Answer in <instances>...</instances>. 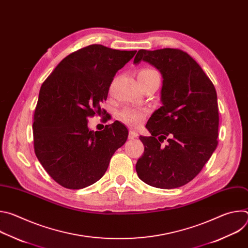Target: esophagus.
<instances>
[{
    "label": "esophagus",
    "instance_id": "esophagus-1",
    "mask_svg": "<svg viewBox=\"0 0 248 248\" xmlns=\"http://www.w3.org/2000/svg\"><path fill=\"white\" fill-rule=\"evenodd\" d=\"M138 137V133L134 130H129V133H128V138L129 139H134V138H137Z\"/></svg>",
    "mask_w": 248,
    "mask_h": 248
}]
</instances>
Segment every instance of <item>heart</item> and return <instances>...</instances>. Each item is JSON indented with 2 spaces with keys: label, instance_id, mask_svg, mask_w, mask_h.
<instances>
[{
  "label": "heart",
  "instance_id": "b5f03b06",
  "mask_svg": "<svg viewBox=\"0 0 248 248\" xmlns=\"http://www.w3.org/2000/svg\"><path fill=\"white\" fill-rule=\"evenodd\" d=\"M154 76H159V74L152 68H143L138 74V78H150ZM146 115L147 111L144 109L125 108L120 113V119L127 125L137 127L143 123Z\"/></svg>",
  "mask_w": 248,
  "mask_h": 248
}]
</instances>
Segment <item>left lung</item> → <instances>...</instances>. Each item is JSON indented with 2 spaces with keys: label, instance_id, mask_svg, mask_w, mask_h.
Instances as JSON below:
<instances>
[{
  "label": "left lung",
  "instance_id": "left-lung-1",
  "mask_svg": "<svg viewBox=\"0 0 248 248\" xmlns=\"http://www.w3.org/2000/svg\"><path fill=\"white\" fill-rule=\"evenodd\" d=\"M141 61L162 75V106L147 122L151 136L139 137L145 148L136 172L151 186L180 187L200 172L218 145L217 93L200 65L182 50H139L133 63Z\"/></svg>",
  "mask_w": 248,
  "mask_h": 248
}]
</instances>
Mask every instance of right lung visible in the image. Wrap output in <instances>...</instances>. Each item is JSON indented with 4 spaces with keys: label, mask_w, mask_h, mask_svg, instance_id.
I'll list each match as a JSON object with an SVG mask.
<instances>
[{
    "label": "right lung",
    "mask_w": 248,
    "mask_h": 248,
    "mask_svg": "<svg viewBox=\"0 0 248 248\" xmlns=\"http://www.w3.org/2000/svg\"><path fill=\"white\" fill-rule=\"evenodd\" d=\"M135 53L89 45L65 57L42 84L34 113V150L62 186L95 184L125 143L128 130L118 121L100 131L87 124L89 117L101 114L114 77Z\"/></svg>",
    "instance_id": "right-lung-1"
}]
</instances>
